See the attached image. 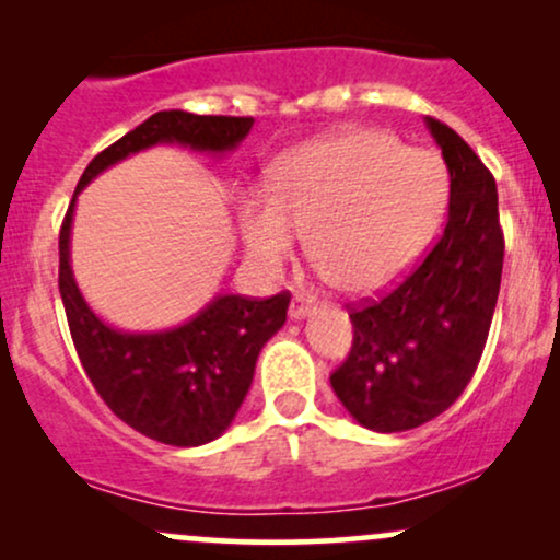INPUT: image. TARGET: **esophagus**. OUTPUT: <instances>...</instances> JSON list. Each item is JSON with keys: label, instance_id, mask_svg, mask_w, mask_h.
<instances>
[{"label": "esophagus", "instance_id": "obj_1", "mask_svg": "<svg viewBox=\"0 0 560 560\" xmlns=\"http://www.w3.org/2000/svg\"><path fill=\"white\" fill-rule=\"evenodd\" d=\"M313 311H316V307H313V300H307L305 294H294L292 305H289V318L300 320V318L311 316Z\"/></svg>", "mask_w": 560, "mask_h": 560}]
</instances>
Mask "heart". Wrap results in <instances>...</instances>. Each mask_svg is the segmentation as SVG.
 <instances>
[{"instance_id": "1", "label": "heart", "mask_w": 560, "mask_h": 560, "mask_svg": "<svg viewBox=\"0 0 560 560\" xmlns=\"http://www.w3.org/2000/svg\"><path fill=\"white\" fill-rule=\"evenodd\" d=\"M447 195V168L434 152L358 128L292 152L271 197L242 208V240L255 266L276 273L307 234L313 262L339 289L374 294L421 258Z\"/></svg>"}]
</instances>
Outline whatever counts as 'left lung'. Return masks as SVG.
Returning <instances> with one entry per match:
<instances>
[{"label":"left lung","mask_w":560,"mask_h":560,"mask_svg":"<svg viewBox=\"0 0 560 560\" xmlns=\"http://www.w3.org/2000/svg\"><path fill=\"white\" fill-rule=\"evenodd\" d=\"M450 173L445 231L382 300L352 307V347L331 387L361 427L392 434L436 419L477 371L503 276L492 173L453 128L427 118Z\"/></svg>","instance_id":"8db88e82"}]
</instances>
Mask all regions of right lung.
<instances>
[{
    "label": "right lung",
    "mask_w": 560,
    "mask_h": 560,
    "mask_svg": "<svg viewBox=\"0 0 560 560\" xmlns=\"http://www.w3.org/2000/svg\"><path fill=\"white\" fill-rule=\"evenodd\" d=\"M253 124V118L184 110L150 115L86 165L60 229V298L83 371L120 421L163 445L197 447L226 432L253 384L262 345L284 326L289 292L268 300L218 294L173 329H115L89 307L70 268L75 197L102 171L141 150L182 144L223 155L242 144Z\"/></svg>",
    "instance_id": "1"
}]
</instances>
